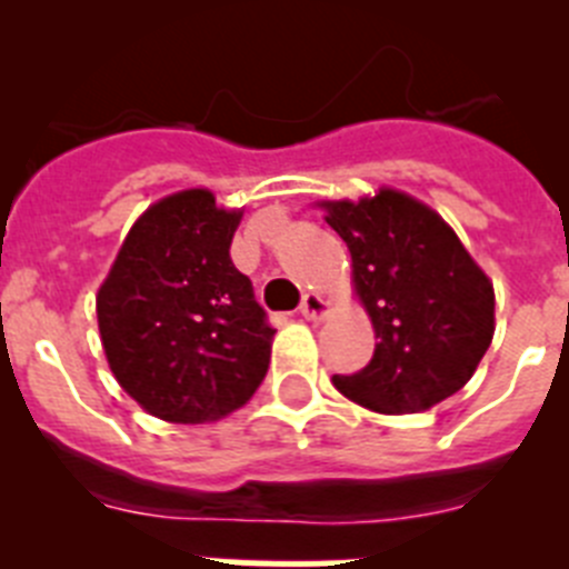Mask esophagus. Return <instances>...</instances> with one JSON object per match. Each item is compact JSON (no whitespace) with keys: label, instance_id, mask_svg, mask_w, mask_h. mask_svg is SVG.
Returning a JSON list of instances; mask_svg holds the SVG:
<instances>
[{"label":"esophagus","instance_id":"obj_1","mask_svg":"<svg viewBox=\"0 0 569 569\" xmlns=\"http://www.w3.org/2000/svg\"><path fill=\"white\" fill-rule=\"evenodd\" d=\"M299 313L308 321L325 319V316H328V301L321 299L319 293H305V299H301L299 305Z\"/></svg>","mask_w":569,"mask_h":569}]
</instances>
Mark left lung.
<instances>
[{
    "label": "left lung",
    "mask_w": 569,
    "mask_h": 569,
    "mask_svg": "<svg viewBox=\"0 0 569 569\" xmlns=\"http://www.w3.org/2000/svg\"><path fill=\"white\" fill-rule=\"evenodd\" d=\"M325 208L379 339L359 373L333 376L336 390L376 413H419L459 393L496 330L492 284L459 236L399 190Z\"/></svg>",
    "instance_id": "1"
}]
</instances>
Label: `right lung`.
<instances>
[{
  "label": "right lung",
  "mask_w": 569,
  "mask_h": 569,
  "mask_svg": "<svg viewBox=\"0 0 569 569\" xmlns=\"http://www.w3.org/2000/svg\"><path fill=\"white\" fill-rule=\"evenodd\" d=\"M239 219L210 190L168 196L130 228L99 288L108 365L150 416L222 419L268 373L276 330L230 261Z\"/></svg>",
  "instance_id": "add662e5"
}]
</instances>
